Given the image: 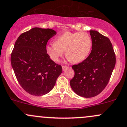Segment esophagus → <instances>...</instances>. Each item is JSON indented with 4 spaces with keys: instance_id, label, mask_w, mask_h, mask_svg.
<instances>
[{
    "instance_id": "esophagus-1",
    "label": "esophagus",
    "mask_w": 127,
    "mask_h": 127,
    "mask_svg": "<svg viewBox=\"0 0 127 127\" xmlns=\"http://www.w3.org/2000/svg\"><path fill=\"white\" fill-rule=\"evenodd\" d=\"M68 68V66H62V70L63 71H65V70H66V69Z\"/></svg>"
}]
</instances>
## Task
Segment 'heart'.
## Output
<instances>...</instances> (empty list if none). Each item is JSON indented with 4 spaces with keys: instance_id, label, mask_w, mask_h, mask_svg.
I'll list each match as a JSON object with an SVG mask.
<instances>
[{
    "instance_id": "1",
    "label": "heart",
    "mask_w": 127,
    "mask_h": 127,
    "mask_svg": "<svg viewBox=\"0 0 127 127\" xmlns=\"http://www.w3.org/2000/svg\"><path fill=\"white\" fill-rule=\"evenodd\" d=\"M92 40L86 32H65L47 45L46 50L51 59L58 62L65 51L69 61L79 63L84 61L91 51Z\"/></svg>"
}]
</instances>
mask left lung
<instances>
[{
  "mask_svg": "<svg viewBox=\"0 0 127 127\" xmlns=\"http://www.w3.org/2000/svg\"><path fill=\"white\" fill-rule=\"evenodd\" d=\"M92 40L91 54L72 68L74 76L70 81L77 95L91 98L98 95L109 82L116 65V56L108 38L96 31H90Z\"/></svg>",
  "mask_w": 127,
  "mask_h": 127,
  "instance_id": "left-lung-1",
  "label": "left lung"
}]
</instances>
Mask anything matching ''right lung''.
Masks as SVG:
<instances>
[{"label": "right lung", "instance_id": "obj_1", "mask_svg": "<svg viewBox=\"0 0 127 127\" xmlns=\"http://www.w3.org/2000/svg\"><path fill=\"white\" fill-rule=\"evenodd\" d=\"M55 35L56 31L51 29L34 27L16 41L11 66L19 84L31 95L49 93L62 72V66L51 59L46 50L48 41Z\"/></svg>", "mask_w": 127, "mask_h": 127}]
</instances>
